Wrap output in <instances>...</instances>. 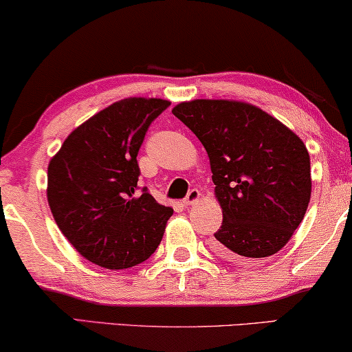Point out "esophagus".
<instances>
[{
	"mask_svg": "<svg viewBox=\"0 0 352 352\" xmlns=\"http://www.w3.org/2000/svg\"><path fill=\"white\" fill-rule=\"evenodd\" d=\"M200 199V190L199 189H190L189 194L184 199V205H194L197 200Z\"/></svg>",
	"mask_w": 352,
	"mask_h": 352,
	"instance_id": "1",
	"label": "esophagus"
}]
</instances>
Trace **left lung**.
<instances>
[{
	"mask_svg": "<svg viewBox=\"0 0 352 352\" xmlns=\"http://www.w3.org/2000/svg\"><path fill=\"white\" fill-rule=\"evenodd\" d=\"M210 157L223 224L213 250L230 261L287 245L311 199V160L295 133L254 105L197 99L173 109Z\"/></svg>",
	"mask_w": 352,
	"mask_h": 352,
	"instance_id": "obj_1",
	"label": "left lung"
}]
</instances>
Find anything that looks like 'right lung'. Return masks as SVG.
<instances>
[{
	"label": "right lung",
	"instance_id": "obj_1",
	"mask_svg": "<svg viewBox=\"0 0 352 352\" xmlns=\"http://www.w3.org/2000/svg\"><path fill=\"white\" fill-rule=\"evenodd\" d=\"M170 102L129 98L100 110L62 144L47 166V201L60 232L81 256L126 269L152 256L170 206L138 186V152Z\"/></svg>",
	"mask_w": 352,
	"mask_h": 352
}]
</instances>
